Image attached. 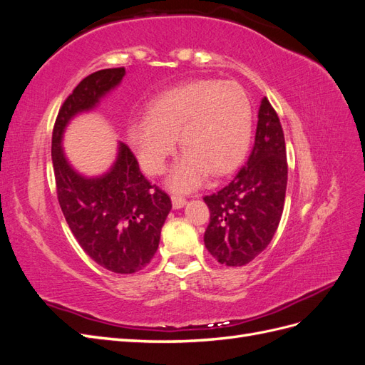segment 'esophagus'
<instances>
[{
    "label": "esophagus",
    "mask_w": 365,
    "mask_h": 365,
    "mask_svg": "<svg viewBox=\"0 0 365 365\" xmlns=\"http://www.w3.org/2000/svg\"><path fill=\"white\" fill-rule=\"evenodd\" d=\"M185 197L180 196V195H172V205L173 208H181L185 205Z\"/></svg>",
    "instance_id": "1"
}]
</instances>
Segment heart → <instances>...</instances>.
I'll list each match as a JSON object with an SVG mask.
<instances>
[{
	"label": "heart",
	"instance_id": "b5f03b06",
	"mask_svg": "<svg viewBox=\"0 0 365 365\" xmlns=\"http://www.w3.org/2000/svg\"><path fill=\"white\" fill-rule=\"evenodd\" d=\"M252 109L237 82L200 79L157 96L146 118L129 125L128 138L143 170L164 172L176 137L184 153L173 165L169 185L189 192L208 172L225 175L245 157L251 140Z\"/></svg>",
	"mask_w": 365,
	"mask_h": 365
}]
</instances>
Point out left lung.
Here are the masks:
<instances>
[{
  "label": "left lung",
  "instance_id": "obj_1",
  "mask_svg": "<svg viewBox=\"0 0 365 365\" xmlns=\"http://www.w3.org/2000/svg\"><path fill=\"white\" fill-rule=\"evenodd\" d=\"M288 161L280 120L262 98L256 140L233 180L204 196L210 224L204 235L208 252L227 267H244L269 245L283 213Z\"/></svg>",
  "mask_w": 365,
  "mask_h": 365
}]
</instances>
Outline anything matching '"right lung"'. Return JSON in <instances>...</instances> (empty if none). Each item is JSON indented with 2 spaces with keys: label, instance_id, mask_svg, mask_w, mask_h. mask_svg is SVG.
Here are the masks:
<instances>
[{
  "label": "right lung",
  "instance_id": "right-lung-1",
  "mask_svg": "<svg viewBox=\"0 0 365 365\" xmlns=\"http://www.w3.org/2000/svg\"><path fill=\"white\" fill-rule=\"evenodd\" d=\"M125 73L120 67L86 76L62 103L51 138L58 201L65 220L88 256L117 274L137 272L152 260L172 208L170 197L145 178L125 143H118L117 160L109 172L86 178L65 158L61 141L70 120L96 108Z\"/></svg>",
  "mask_w": 365,
  "mask_h": 365
}]
</instances>
